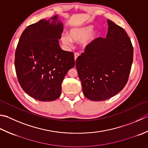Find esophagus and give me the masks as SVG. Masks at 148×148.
<instances>
[{
    "instance_id": "1",
    "label": "esophagus",
    "mask_w": 148,
    "mask_h": 148,
    "mask_svg": "<svg viewBox=\"0 0 148 148\" xmlns=\"http://www.w3.org/2000/svg\"><path fill=\"white\" fill-rule=\"evenodd\" d=\"M79 56V53H75V54H74V60L76 61V59H77V58Z\"/></svg>"
}]
</instances>
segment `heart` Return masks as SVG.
Wrapping results in <instances>:
<instances>
[{
	"label": "heart",
	"mask_w": 148,
	"mask_h": 148,
	"mask_svg": "<svg viewBox=\"0 0 148 148\" xmlns=\"http://www.w3.org/2000/svg\"><path fill=\"white\" fill-rule=\"evenodd\" d=\"M93 29L94 26L91 25H86L82 27L72 28L69 31V35L62 36L61 40H62V42L63 44L66 45H70L72 42H79L85 39L86 40L84 39L85 40L82 43L83 47H85L93 42L99 35V33L97 31H95L93 33H92L89 37L88 36L91 33ZM86 37L88 38L87 39L86 38Z\"/></svg>",
	"instance_id": "heart-1"
}]
</instances>
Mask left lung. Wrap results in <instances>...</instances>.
<instances>
[{"label":"left lung","instance_id":"1","mask_svg":"<svg viewBox=\"0 0 148 148\" xmlns=\"http://www.w3.org/2000/svg\"><path fill=\"white\" fill-rule=\"evenodd\" d=\"M106 38L99 37L86 46L76 61L85 96L104 101L116 95L128 82L134 48L123 27L108 20Z\"/></svg>","mask_w":148,"mask_h":148}]
</instances>
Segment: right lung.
Listing matches in <instances>:
<instances>
[{"label": "right lung", "instance_id": "right-lung-1", "mask_svg": "<svg viewBox=\"0 0 148 148\" xmlns=\"http://www.w3.org/2000/svg\"><path fill=\"white\" fill-rule=\"evenodd\" d=\"M28 26L20 36L14 66L20 85L26 94L41 101L58 99L67 72L75 65L74 53L61 49L63 24L58 16Z\"/></svg>", "mask_w": 148, "mask_h": 148}]
</instances>
